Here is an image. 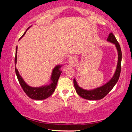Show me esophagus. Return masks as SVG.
Masks as SVG:
<instances>
[{"instance_id": "34e87169", "label": "esophagus", "mask_w": 132, "mask_h": 132, "mask_svg": "<svg viewBox=\"0 0 132 132\" xmlns=\"http://www.w3.org/2000/svg\"><path fill=\"white\" fill-rule=\"evenodd\" d=\"M68 63L71 65L75 66L76 65V58L73 56H70L68 57Z\"/></svg>"}]
</instances>
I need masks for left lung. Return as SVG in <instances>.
I'll list each match as a JSON object with an SVG mask.
<instances>
[{
  "instance_id": "left-lung-1",
  "label": "left lung",
  "mask_w": 132,
  "mask_h": 132,
  "mask_svg": "<svg viewBox=\"0 0 132 132\" xmlns=\"http://www.w3.org/2000/svg\"><path fill=\"white\" fill-rule=\"evenodd\" d=\"M107 41L109 43H112L113 44L115 45L117 53H118V61H117L116 70H115V73L111 79L102 86L93 88V89H86L79 86L75 78H74L73 83L76 91L77 92L79 95H80L82 98L86 99V100H100V99L103 98L112 89V88L114 87V86L118 82L119 77H120L121 73V64L122 59V53L120 44H118L116 38L112 33L109 34L107 39Z\"/></svg>"
}]
</instances>
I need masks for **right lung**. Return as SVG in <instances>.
<instances>
[{
	"label": "right lung",
	"instance_id": "1",
	"mask_svg": "<svg viewBox=\"0 0 132 132\" xmlns=\"http://www.w3.org/2000/svg\"><path fill=\"white\" fill-rule=\"evenodd\" d=\"M29 28L26 30L24 34L22 35L20 39L22 38V37H24L25 34L26 33L27 30L29 29ZM19 39V40H20ZM17 46L16 47L15 50V73L17 75L18 80L20 84L21 88H23V91L30 98L34 99V100H44L48 97H50L53 92L55 91V88L56 87V85L58 81L62 70H61V67L64 65H56L55 67L53 68L52 70L51 77H50V80L48 81V84H47L44 85L38 86V87H33L28 85V84L25 82L24 79L20 75L17 68H16V64H17Z\"/></svg>",
	"mask_w": 132,
	"mask_h": 132
}]
</instances>
